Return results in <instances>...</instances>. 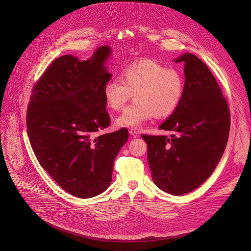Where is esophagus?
Segmentation results:
<instances>
[{
	"mask_svg": "<svg viewBox=\"0 0 251 251\" xmlns=\"http://www.w3.org/2000/svg\"><path fill=\"white\" fill-rule=\"evenodd\" d=\"M129 133H130V135L132 136V137H134V138H137V137H139L140 135H139V133L137 132V131H135V130H133V129H131L130 131H129Z\"/></svg>",
	"mask_w": 251,
	"mask_h": 251,
	"instance_id": "1",
	"label": "esophagus"
}]
</instances>
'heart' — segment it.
Returning a JSON list of instances; mask_svg holds the SVG:
<instances>
[{
    "mask_svg": "<svg viewBox=\"0 0 251 251\" xmlns=\"http://www.w3.org/2000/svg\"><path fill=\"white\" fill-rule=\"evenodd\" d=\"M121 78H111L103 86V97L112 110H121L134 95L130 103L116 119L119 127L139 129L152 117L164 119L178 109L184 92L181 73L160 62L141 59L127 65Z\"/></svg>",
    "mask_w": 251,
    "mask_h": 251,
    "instance_id": "obj_1",
    "label": "heart"
}]
</instances>
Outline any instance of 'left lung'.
Wrapping results in <instances>:
<instances>
[{
    "instance_id": "obj_1",
    "label": "left lung",
    "mask_w": 251,
    "mask_h": 251,
    "mask_svg": "<svg viewBox=\"0 0 251 251\" xmlns=\"http://www.w3.org/2000/svg\"><path fill=\"white\" fill-rule=\"evenodd\" d=\"M185 84L178 109L160 129L173 134L142 135L148 144L151 177L173 195L193 191L213 174L226 149L230 110L216 78L196 56L185 52Z\"/></svg>"
}]
</instances>
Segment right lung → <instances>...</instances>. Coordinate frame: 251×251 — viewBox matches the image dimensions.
Masks as SVG:
<instances>
[{
	"label": "right lung",
	"instance_id": "obj_1",
	"mask_svg": "<svg viewBox=\"0 0 251 251\" xmlns=\"http://www.w3.org/2000/svg\"><path fill=\"white\" fill-rule=\"evenodd\" d=\"M102 46L86 61L62 56L49 66L32 88L26 114L27 134L38 163L65 191L89 199L112 181L115 157L128 130L97 136L110 126L103 86L112 74Z\"/></svg>",
	"mask_w": 251,
	"mask_h": 251
}]
</instances>
